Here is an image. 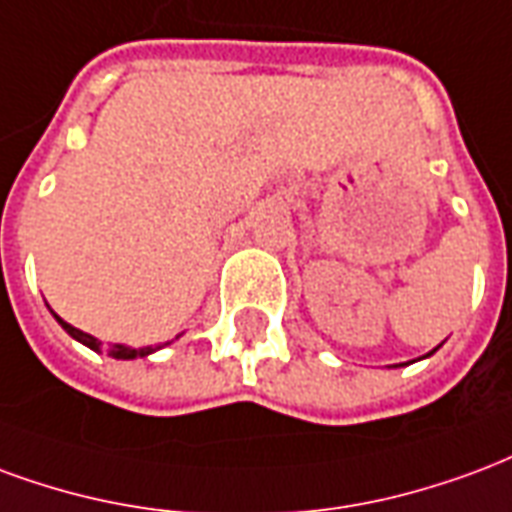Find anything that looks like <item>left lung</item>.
Segmentation results:
<instances>
[{
  "label": "left lung",
  "instance_id": "8db88e82",
  "mask_svg": "<svg viewBox=\"0 0 512 512\" xmlns=\"http://www.w3.org/2000/svg\"><path fill=\"white\" fill-rule=\"evenodd\" d=\"M436 349H439V346H436ZM436 349H434V352H436ZM434 352H431V354H434Z\"/></svg>",
  "mask_w": 512,
  "mask_h": 512
}]
</instances>
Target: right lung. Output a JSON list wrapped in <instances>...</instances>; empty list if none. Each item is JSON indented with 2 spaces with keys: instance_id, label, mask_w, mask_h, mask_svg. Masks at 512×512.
Wrapping results in <instances>:
<instances>
[{
  "instance_id": "1",
  "label": "right lung",
  "mask_w": 512,
  "mask_h": 512,
  "mask_svg": "<svg viewBox=\"0 0 512 512\" xmlns=\"http://www.w3.org/2000/svg\"><path fill=\"white\" fill-rule=\"evenodd\" d=\"M54 316H57V313H54ZM57 322L62 324V330H65L67 335H73L76 341L89 346L92 352H100V341L95 338V335L81 333V330H76L73 324H67L65 319H59V316H57ZM155 349H160V346H155ZM155 349H152V346H144V349H130V346H122V343H111V346H108V354H111L114 360H136V357H147V354H152Z\"/></svg>"
}]
</instances>
